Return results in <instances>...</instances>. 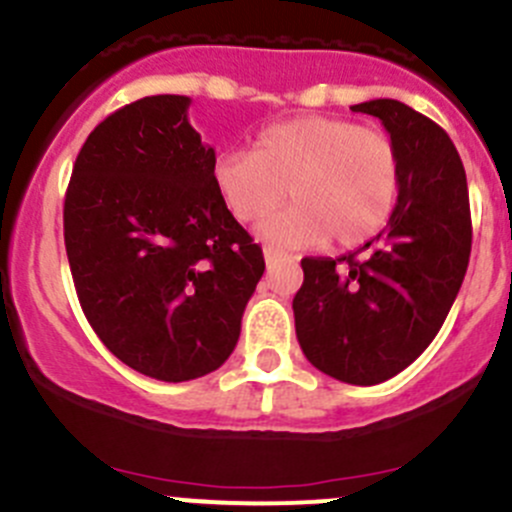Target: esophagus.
<instances>
[{
    "instance_id": "1",
    "label": "esophagus",
    "mask_w": 512,
    "mask_h": 512,
    "mask_svg": "<svg viewBox=\"0 0 512 512\" xmlns=\"http://www.w3.org/2000/svg\"><path fill=\"white\" fill-rule=\"evenodd\" d=\"M263 258H266V263H276V261H281V258H288V256L281 254V251L271 249V246H266V249H263Z\"/></svg>"
}]
</instances>
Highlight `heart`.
Returning a JSON list of instances; mask_svg holds the SVG:
<instances>
[{
  "instance_id": "b5f03b06",
  "label": "heart",
  "mask_w": 512,
  "mask_h": 512,
  "mask_svg": "<svg viewBox=\"0 0 512 512\" xmlns=\"http://www.w3.org/2000/svg\"><path fill=\"white\" fill-rule=\"evenodd\" d=\"M236 221H258L283 196L293 201L258 226L271 244L356 246L391 221L401 194V156L391 136L333 116H298L256 136L254 151H226L211 169Z\"/></svg>"
}]
</instances>
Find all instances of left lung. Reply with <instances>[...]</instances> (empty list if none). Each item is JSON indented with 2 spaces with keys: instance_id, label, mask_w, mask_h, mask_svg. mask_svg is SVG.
I'll return each mask as SVG.
<instances>
[{
  "instance_id": "left-lung-1",
  "label": "left lung",
  "mask_w": 512,
  "mask_h": 512,
  "mask_svg": "<svg viewBox=\"0 0 512 512\" xmlns=\"http://www.w3.org/2000/svg\"><path fill=\"white\" fill-rule=\"evenodd\" d=\"M351 109L381 119L391 134L401 194L386 229L358 249L361 258H303L293 318L301 351L318 371L376 386L411 366L440 331L465 278L473 231L465 169L450 136L396 99Z\"/></svg>"
}]
</instances>
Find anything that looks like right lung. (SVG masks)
Listing matches in <instances>:
<instances>
[{"label":"right lung","mask_w":512,"mask_h":512,"mask_svg":"<svg viewBox=\"0 0 512 512\" xmlns=\"http://www.w3.org/2000/svg\"><path fill=\"white\" fill-rule=\"evenodd\" d=\"M189 96L106 116L64 199V244L86 321L134 371L166 383L216 371L236 348L263 276L261 246L216 194V151Z\"/></svg>","instance_id":"right-lung-1"}]
</instances>
